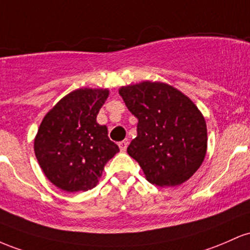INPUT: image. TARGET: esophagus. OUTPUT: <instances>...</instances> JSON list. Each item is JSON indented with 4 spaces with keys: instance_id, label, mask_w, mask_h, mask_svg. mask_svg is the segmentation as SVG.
<instances>
[{
    "instance_id": "1",
    "label": "esophagus",
    "mask_w": 250,
    "mask_h": 250,
    "mask_svg": "<svg viewBox=\"0 0 250 250\" xmlns=\"http://www.w3.org/2000/svg\"><path fill=\"white\" fill-rule=\"evenodd\" d=\"M127 145H128V142L127 140H123V142L119 143V148L122 152H125L126 148H127Z\"/></svg>"
}]
</instances>
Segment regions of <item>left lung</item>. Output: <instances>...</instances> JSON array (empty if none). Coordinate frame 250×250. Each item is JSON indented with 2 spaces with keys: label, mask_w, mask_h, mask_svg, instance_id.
Masks as SVG:
<instances>
[{
  "label": "left lung",
  "mask_w": 250,
  "mask_h": 250,
  "mask_svg": "<svg viewBox=\"0 0 250 250\" xmlns=\"http://www.w3.org/2000/svg\"><path fill=\"white\" fill-rule=\"evenodd\" d=\"M126 107L138 119L127 153L145 178L158 187L187 182L203 163L207 123L192 100L169 83L142 81L119 88Z\"/></svg>",
  "instance_id": "left-lung-1"
}]
</instances>
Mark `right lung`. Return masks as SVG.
I'll return each mask as SVG.
<instances>
[{
    "instance_id": "right-lung-1",
    "label": "right lung",
    "mask_w": 250,
    "mask_h": 250,
    "mask_svg": "<svg viewBox=\"0 0 250 250\" xmlns=\"http://www.w3.org/2000/svg\"><path fill=\"white\" fill-rule=\"evenodd\" d=\"M107 88H79L64 95L42 119L34 152L44 176L67 192L87 191L99 183L106 163L119 152L97 116Z\"/></svg>"
}]
</instances>
